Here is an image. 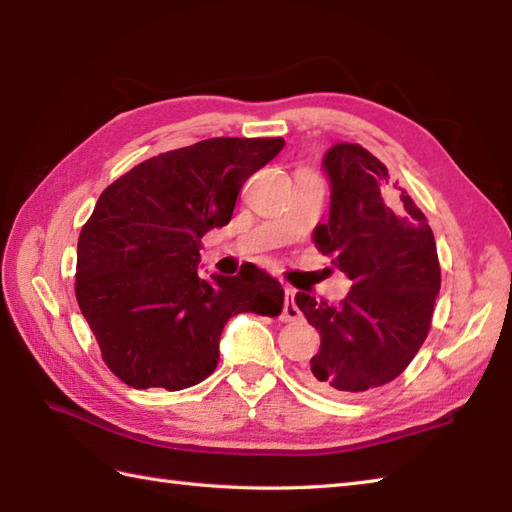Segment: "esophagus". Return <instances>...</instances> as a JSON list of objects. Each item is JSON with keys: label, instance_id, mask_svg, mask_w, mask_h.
I'll return each mask as SVG.
<instances>
[{"label": "esophagus", "instance_id": "esophagus-1", "mask_svg": "<svg viewBox=\"0 0 512 512\" xmlns=\"http://www.w3.org/2000/svg\"><path fill=\"white\" fill-rule=\"evenodd\" d=\"M295 288L286 286V303H284V312H281V321H299L301 319V312L295 306Z\"/></svg>", "mask_w": 512, "mask_h": 512}]
</instances>
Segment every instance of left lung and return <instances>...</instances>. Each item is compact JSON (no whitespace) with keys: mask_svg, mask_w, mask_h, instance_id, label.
Segmentation results:
<instances>
[{"mask_svg":"<svg viewBox=\"0 0 512 512\" xmlns=\"http://www.w3.org/2000/svg\"><path fill=\"white\" fill-rule=\"evenodd\" d=\"M323 169L332 184L330 220L312 239L352 288L336 306L306 292L295 301L321 334L308 385L352 396L391 383L418 354L440 292V262L427 217L374 154L339 143Z\"/></svg>","mask_w":512,"mask_h":512,"instance_id":"left-lung-1","label":"left lung"}]
</instances>
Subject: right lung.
I'll return each mask as SVG.
<instances>
[{
	"label": "right lung",
	"mask_w": 512,
	"mask_h": 512,
	"mask_svg": "<svg viewBox=\"0 0 512 512\" xmlns=\"http://www.w3.org/2000/svg\"><path fill=\"white\" fill-rule=\"evenodd\" d=\"M284 138H209L140 162L107 187L76 248V301L112 374L134 389L198 385L239 312L277 317L284 288L255 264L198 275L202 237L231 222L244 182Z\"/></svg>",
	"instance_id": "obj_1"
}]
</instances>
